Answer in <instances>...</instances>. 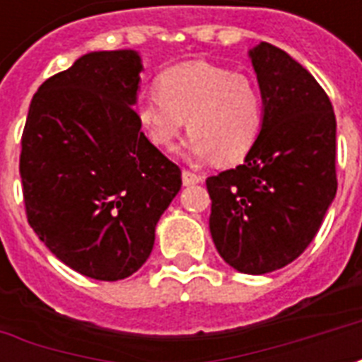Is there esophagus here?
I'll return each instance as SVG.
<instances>
[{"label":"esophagus","instance_id":"34e87169","mask_svg":"<svg viewBox=\"0 0 362 362\" xmlns=\"http://www.w3.org/2000/svg\"><path fill=\"white\" fill-rule=\"evenodd\" d=\"M182 182H184V186H192V184L204 182V176H202V174L189 173V170H182Z\"/></svg>","mask_w":362,"mask_h":362}]
</instances>
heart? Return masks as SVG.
Listing matches in <instances>:
<instances>
[{
    "mask_svg": "<svg viewBox=\"0 0 362 362\" xmlns=\"http://www.w3.org/2000/svg\"><path fill=\"white\" fill-rule=\"evenodd\" d=\"M158 93L137 98L135 119L158 149L178 145L188 119L184 149L192 158L238 163L258 145L266 108L258 83L209 62H186L157 79Z\"/></svg>",
    "mask_w": 362,
    "mask_h": 362,
    "instance_id": "b5f03b06",
    "label": "heart"
}]
</instances>
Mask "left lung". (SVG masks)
<instances>
[{"mask_svg":"<svg viewBox=\"0 0 362 362\" xmlns=\"http://www.w3.org/2000/svg\"><path fill=\"white\" fill-rule=\"evenodd\" d=\"M266 122L244 165L207 178L221 258L248 275L281 269L314 240L337 192L335 114L326 90L277 46L248 52Z\"/></svg>","mask_w":362,"mask_h":362,"instance_id":"obj_1","label":"left lung"}]
</instances>
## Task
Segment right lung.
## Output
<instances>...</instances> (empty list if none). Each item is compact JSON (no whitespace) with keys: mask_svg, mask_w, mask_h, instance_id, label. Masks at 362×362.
<instances>
[{"mask_svg":"<svg viewBox=\"0 0 362 362\" xmlns=\"http://www.w3.org/2000/svg\"><path fill=\"white\" fill-rule=\"evenodd\" d=\"M134 50L90 52L38 87L21 139L28 225L66 266L126 279L147 262L182 173L145 137Z\"/></svg>","mask_w":362,"mask_h":362,"instance_id":"obj_1","label":"right lung"}]
</instances>
